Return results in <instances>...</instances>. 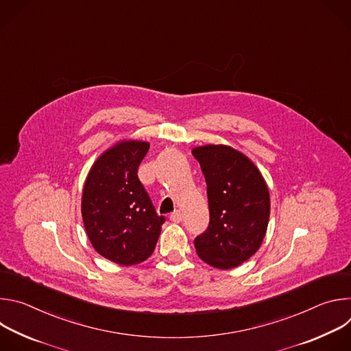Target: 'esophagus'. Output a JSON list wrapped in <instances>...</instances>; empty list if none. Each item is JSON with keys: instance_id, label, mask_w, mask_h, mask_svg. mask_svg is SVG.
Masks as SVG:
<instances>
[{"instance_id": "esophagus-1", "label": "esophagus", "mask_w": 351, "mask_h": 351, "mask_svg": "<svg viewBox=\"0 0 351 351\" xmlns=\"http://www.w3.org/2000/svg\"><path fill=\"white\" fill-rule=\"evenodd\" d=\"M169 218H171V221H172V222L179 223V222H182V213H180L179 210H176L175 213H172V214H171V217H169Z\"/></svg>"}]
</instances>
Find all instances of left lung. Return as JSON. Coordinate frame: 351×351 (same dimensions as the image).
I'll use <instances>...</instances> for the list:
<instances>
[{
    "label": "left lung",
    "instance_id": "left-lung-1",
    "mask_svg": "<svg viewBox=\"0 0 351 351\" xmlns=\"http://www.w3.org/2000/svg\"><path fill=\"white\" fill-rule=\"evenodd\" d=\"M207 182L210 225L194 239L198 257L218 269H232L260 248L269 221L268 186L254 165L230 145L193 148Z\"/></svg>",
    "mask_w": 351,
    "mask_h": 351
}]
</instances>
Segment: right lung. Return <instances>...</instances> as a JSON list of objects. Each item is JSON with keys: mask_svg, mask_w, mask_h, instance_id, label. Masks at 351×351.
Returning a JSON list of instances; mask_svg holds the SVG:
<instances>
[{"mask_svg": "<svg viewBox=\"0 0 351 351\" xmlns=\"http://www.w3.org/2000/svg\"><path fill=\"white\" fill-rule=\"evenodd\" d=\"M147 141L123 140L93 164L82 194V217L95 252L119 265H134L153 254L161 226L137 169Z\"/></svg>", "mask_w": 351, "mask_h": 351, "instance_id": "right-lung-1", "label": "right lung"}]
</instances>
